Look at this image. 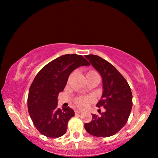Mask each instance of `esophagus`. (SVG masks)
I'll use <instances>...</instances> for the list:
<instances>
[{
	"mask_svg": "<svg viewBox=\"0 0 158 158\" xmlns=\"http://www.w3.org/2000/svg\"><path fill=\"white\" fill-rule=\"evenodd\" d=\"M81 110H75V113L76 114H79V113H81Z\"/></svg>",
	"mask_w": 158,
	"mask_h": 158,
	"instance_id": "34e87169",
	"label": "esophagus"
}]
</instances>
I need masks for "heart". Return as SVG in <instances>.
I'll use <instances>...</instances> for the list:
<instances>
[{"mask_svg": "<svg viewBox=\"0 0 158 158\" xmlns=\"http://www.w3.org/2000/svg\"><path fill=\"white\" fill-rule=\"evenodd\" d=\"M87 75H98V73L96 71H89ZM91 101H92L91 98L87 96H78L74 100V103L78 107L85 108L90 103Z\"/></svg>", "mask_w": 158, "mask_h": 158, "instance_id": "heart-1", "label": "heart"}]
</instances>
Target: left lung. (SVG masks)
I'll return each mask as SVG.
<instances>
[{"label": "left lung", "mask_w": 158, "mask_h": 158, "mask_svg": "<svg viewBox=\"0 0 158 158\" xmlns=\"http://www.w3.org/2000/svg\"><path fill=\"white\" fill-rule=\"evenodd\" d=\"M85 56L102 78L103 93L96 107L105 109L101 116L93 114L92 121L85 123V129L92 135L107 138L126 124L132 107V94L127 80L113 64L96 55Z\"/></svg>", "instance_id": "obj_1"}]
</instances>
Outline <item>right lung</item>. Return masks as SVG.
Masks as SVG:
<instances>
[{"label":"right lung","instance_id":"obj_1","mask_svg":"<svg viewBox=\"0 0 158 158\" xmlns=\"http://www.w3.org/2000/svg\"><path fill=\"white\" fill-rule=\"evenodd\" d=\"M88 65L90 63L81 55L64 54L51 61L37 74L28 91V110L42 135L53 138L65 134L74 111L69 107H57L58 95L63 91L72 71Z\"/></svg>","mask_w":158,"mask_h":158}]
</instances>
